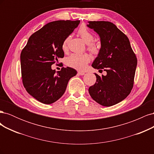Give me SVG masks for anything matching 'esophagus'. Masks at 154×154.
<instances>
[{
  "label": "esophagus",
  "instance_id": "esophagus-1",
  "mask_svg": "<svg viewBox=\"0 0 154 154\" xmlns=\"http://www.w3.org/2000/svg\"><path fill=\"white\" fill-rule=\"evenodd\" d=\"M78 73L80 74V75H81V76H83V75H84V74H85V72H83V71H78Z\"/></svg>",
  "mask_w": 154,
  "mask_h": 154
}]
</instances>
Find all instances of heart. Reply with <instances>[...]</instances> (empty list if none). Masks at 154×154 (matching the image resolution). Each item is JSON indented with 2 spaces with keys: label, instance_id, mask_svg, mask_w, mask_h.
I'll return each instance as SVG.
<instances>
[{
  "label": "heart",
  "instance_id": "1",
  "mask_svg": "<svg viewBox=\"0 0 154 154\" xmlns=\"http://www.w3.org/2000/svg\"><path fill=\"white\" fill-rule=\"evenodd\" d=\"M78 35L80 36L84 42L87 44V49L93 54H97L100 51V47L96 43L94 42V36L92 32L85 26H82L78 31ZM69 36L64 40L62 44V49L64 51L67 50V45ZM91 61V57L87 54H72L66 58V63L70 67L77 70L85 69L87 63Z\"/></svg>",
  "mask_w": 154,
  "mask_h": 154
}]
</instances>
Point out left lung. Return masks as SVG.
<instances>
[{"instance_id": "obj_1", "label": "left lung", "mask_w": 154, "mask_h": 154, "mask_svg": "<svg viewBox=\"0 0 154 154\" xmlns=\"http://www.w3.org/2000/svg\"><path fill=\"white\" fill-rule=\"evenodd\" d=\"M87 27L100 37L101 48L93 62L94 69H103L106 75L96 73L95 84L88 88L92 98L97 103L110 106L125 100L134 85L137 60L128 37L113 23L89 21Z\"/></svg>"}]
</instances>
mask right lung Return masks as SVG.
I'll use <instances>...</instances> for the list:
<instances>
[{"instance_id": "1", "label": "right lung", "mask_w": 154, "mask_h": 154, "mask_svg": "<svg viewBox=\"0 0 154 154\" xmlns=\"http://www.w3.org/2000/svg\"><path fill=\"white\" fill-rule=\"evenodd\" d=\"M80 20H57L45 24L32 34L20 54L22 83L36 100L51 104L62 96L68 82L77 74L62 67L56 72L51 66L64 57L62 44L80 24Z\"/></svg>"}]
</instances>
